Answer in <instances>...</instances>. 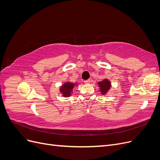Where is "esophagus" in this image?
<instances>
[{
    "label": "esophagus",
    "instance_id": "obj_1",
    "mask_svg": "<svg viewBox=\"0 0 160 160\" xmlns=\"http://www.w3.org/2000/svg\"><path fill=\"white\" fill-rule=\"evenodd\" d=\"M90 80L89 79H88V80H86V81H84V83H85V84H89L90 83Z\"/></svg>",
    "mask_w": 160,
    "mask_h": 160
}]
</instances>
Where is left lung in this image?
I'll use <instances>...</instances> for the list:
<instances>
[{
  "instance_id": "1",
  "label": "left lung",
  "mask_w": 160,
  "mask_h": 160,
  "mask_svg": "<svg viewBox=\"0 0 160 160\" xmlns=\"http://www.w3.org/2000/svg\"><path fill=\"white\" fill-rule=\"evenodd\" d=\"M98 84L99 87V91L101 92V93L103 95H105L108 93V92L109 91L111 87V82L109 81V79H107L98 82Z\"/></svg>"
}]
</instances>
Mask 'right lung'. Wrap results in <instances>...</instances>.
<instances>
[{"label":"right lung","instance_id":"add662e5","mask_svg":"<svg viewBox=\"0 0 160 160\" xmlns=\"http://www.w3.org/2000/svg\"><path fill=\"white\" fill-rule=\"evenodd\" d=\"M77 86V83H71V82H66L64 84H62L60 88V92L65 98L70 97L72 93V90L75 87Z\"/></svg>","mask_w":160,"mask_h":160}]
</instances>
